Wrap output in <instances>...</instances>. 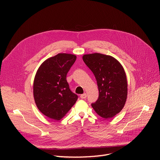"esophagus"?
<instances>
[{"label":"esophagus","instance_id":"1","mask_svg":"<svg viewBox=\"0 0 160 160\" xmlns=\"http://www.w3.org/2000/svg\"><path fill=\"white\" fill-rule=\"evenodd\" d=\"M87 97V94L86 93H83L80 95V98L82 99H85Z\"/></svg>","mask_w":160,"mask_h":160}]
</instances>
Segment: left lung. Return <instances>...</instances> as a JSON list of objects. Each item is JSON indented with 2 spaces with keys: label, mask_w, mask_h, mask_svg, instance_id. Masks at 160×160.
I'll return each instance as SVG.
<instances>
[{
  "label": "left lung",
  "mask_w": 160,
  "mask_h": 160,
  "mask_svg": "<svg viewBox=\"0 0 160 160\" xmlns=\"http://www.w3.org/2000/svg\"><path fill=\"white\" fill-rule=\"evenodd\" d=\"M82 59L94 74L99 91L97 100L91 106L102 118H112L122 110L127 98L128 83L123 67L115 58L100 53L84 54Z\"/></svg>",
  "instance_id": "obj_1"
}]
</instances>
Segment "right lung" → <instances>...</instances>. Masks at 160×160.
Returning <instances> with one entry per match:
<instances>
[{
  "instance_id": "obj_1",
  "label": "right lung",
  "mask_w": 160,
  "mask_h": 160,
  "mask_svg": "<svg viewBox=\"0 0 160 160\" xmlns=\"http://www.w3.org/2000/svg\"><path fill=\"white\" fill-rule=\"evenodd\" d=\"M76 59L74 54L60 53L48 58L37 71L33 97L39 110L50 119H62L78 99L66 80Z\"/></svg>"
}]
</instances>
